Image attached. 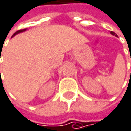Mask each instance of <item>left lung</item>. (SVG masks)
I'll return each mask as SVG.
<instances>
[{
  "mask_svg": "<svg viewBox=\"0 0 131 131\" xmlns=\"http://www.w3.org/2000/svg\"><path fill=\"white\" fill-rule=\"evenodd\" d=\"M110 34H111V35H115L116 37H117V35L116 33H114L113 31H110Z\"/></svg>",
  "mask_w": 131,
  "mask_h": 131,
  "instance_id": "left-lung-1",
  "label": "left lung"
}]
</instances>
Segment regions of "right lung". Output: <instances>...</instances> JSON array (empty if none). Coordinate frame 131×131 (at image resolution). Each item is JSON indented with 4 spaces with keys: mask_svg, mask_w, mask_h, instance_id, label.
<instances>
[{
    "mask_svg": "<svg viewBox=\"0 0 131 131\" xmlns=\"http://www.w3.org/2000/svg\"><path fill=\"white\" fill-rule=\"evenodd\" d=\"M26 31V29H21V30H18V31H16V32H15V33H14V34L12 35V37H14L15 35H17V34H18V33H21V32H23V31Z\"/></svg>",
    "mask_w": 131,
    "mask_h": 131,
    "instance_id": "right-lung-1",
    "label": "right lung"
}]
</instances>
